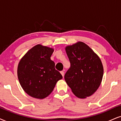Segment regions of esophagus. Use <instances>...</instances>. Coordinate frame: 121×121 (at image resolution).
<instances>
[{"label": "esophagus", "mask_w": 121, "mask_h": 121, "mask_svg": "<svg viewBox=\"0 0 121 121\" xmlns=\"http://www.w3.org/2000/svg\"><path fill=\"white\" fill-rule=\"evenodd\" d=\"M60 73H61V74L62 75V76L64 77V72L63 71H60Z\"/></svg>", "instance_id": "1"}]
</instances>
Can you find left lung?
<instances>
[{
	"label": "left lung",
	"mask_w": 121,
	"mask_h": 121,
	"mask_svg": "<svg viewBox=\"0 0 121 121\" xmlns=\"http://www.w3.org/2000/svg\"><path fill=\"white\" fill-rule=\"evenodd\" d=\"M65 50L71 65L64 76L67 84L79 98L89 97L97 91L103 78L100 58L82 42L68 46Z\"/></svg>",
	"instance_id": "left-lung-1"
}]
</instances>
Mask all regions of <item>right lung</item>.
<instances>
[{"mask_svg": "<svg viewBox=\"0 0 121 121\" xmlns=\"http://www.w3.org/2000/svg\"><path fill=\"white\" fill-rule=\"evenodd\" d=\"M53 48L37 45L30 48L18 64L17 75L21 86L30 97L43 99L51 94L56 82L62 78L51 60Z\"/></svg>", "mask_w": 121, "mask_h": 121, "instance_id": "1", "label": "right lung"}]
</instances>
